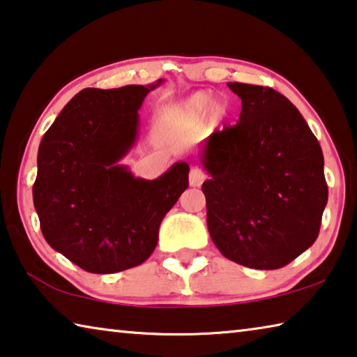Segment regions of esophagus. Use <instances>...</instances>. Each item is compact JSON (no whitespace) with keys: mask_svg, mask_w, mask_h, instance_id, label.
Returning <instances> with one entry per match:
<instances>
[{"mask_svg":"<svg viewBox=\"0 0 357 357\" xmlns=\"http://www.w3.org/2000/svg\"><path fill=\"white\" fill-rule=\"evenodd\" d=\"M203 181H205V173L200 168H192L189 174V183L192 188H199Z\"/></svg>","mask_w":357,"mask_h":357,"instance_id":"34e87169","label":"esophagus"}]
</instances>
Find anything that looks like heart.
Returning <instances> with one entry per match:
<instances>
[{
    "label": "heart",
    "mask_w": 357,
    "mask_h": 357,
    "mask_svg": "<svg viewBox=\"0 0 357 357\" xmlns=\"http://www.w3.org/2000/svg\"><path fill=\"white\" fill-rule=\"evenodd\" d=\"M214 98L211 93L199 92L192 95L179 106L172 107L163 114V122L168 127H189L205 119L208 111L211 109Z\"/></svg>",
    "instance_id": "1"
}]
</instances>
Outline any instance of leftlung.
Segmentation results:
<instances>
[{"label": "left lung", "instance_id": "left-lung-1", "mask_svg": "<svg viewBox=\"0 0 357 357\" xmlns=\"http://www.w3.org/2000/svg\"><path fill=\"white\" fill-rule=\"evenodd\" d=\"M241 98L234 127L203 141L199 160L209 179L206 224L225 257L257 270L284 267L318 238L327 205L318 139L284 95L229 82Z\"/></svg>", "mask_w": 357, "mask_h": 357}]
</instances>
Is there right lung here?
<instances>
[{
	"mask_svg": "<svg viewBox=\"0 0 357 357\" xmlns=\"http://www.w3.org/2000/svg\"><path fill=\"white\" fill-rule=\"evenodd\" d=\"M162 82L81 90L39 144L33 203L41 231L50 248L90 273L143 264L162 219L189 185L185 162L152 181L121 163L138 139L146 95Z\"/></svg>",
	"mask_w": 357,
	"mask_h": 357,
	"instance_id": "1",
	"label": "right lung"
}]
</instances>
